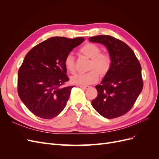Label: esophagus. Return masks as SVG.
I'll list each match as a JSON object with an SVG mask.
<instances>
[{"label": "esophagus", "instance_id": "obj_1", "mask_svg": "<svg viewBox=\"0 0 159 159\" xmlns=\"http://www.w3.org/2000/svg\"><path fill=\"white\" fill-rule=\"evenodd\" d=\"M80 87L81 88H82L83 89H86L89 88V86H84V85H80Z\"/></svg>", "mask_w": 159, "mask_h": 159}]
</instances>
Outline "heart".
<instances>
[{
	"label": "heart",
	"mask_w": 159,
	"mask_h": 159,
	"mask_svg": "<svg viewBox=\"0 0 159 159\" xmlns=\"http://www.w3.org/2000/svg\"><path fill=\"white\" fill-rule=\"evenodd\" d=\"M80 52L90 58L87 73L77 74L71 78V84L85 85L97 82L99 74L102 76L107 75L111 68L112 58L108 53L101 52L100 47L93 43H86L81 47ZM64 66L67 71L73 73L75 71V57L70 53L64 59Z\"/></svg>",
	"instance_id": "1"
}]
</instances>
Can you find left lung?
I'll return each mask as SVG.
<instances>
[{"label": "left lung", "instance_id": "left-lung-1", "mask_svg": "<svg viewBox=\"0 0 159 159\" xmlns=\"http://www.w3.org/2000/svg\"><path fill=\"white\" fill-rule=\"evenodd\" d=\"M107 48L112 66L99 85L91 105L102 116L113 119L125 114L133 106L143 88L141 66L132 49L125 43L108 35L89 38Z\"/></svg>", "mask_w": 159, "mask_h": 159}]
</instances>
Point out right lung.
I'll return each instance as SVG.
<instances>
[{"label": "right lung", "instance_id": "1", "mask_svg": "<svg viewBox=\"0 0 159 159\" xmlns=\"http://www.w3.org/2000/svg\"><path fill=\"white\" fill-rule=\"evenodd\" d=\"M84 41L83 37H52L28 52L18 70V93L33 114L50 119L65 108L74 86H62L69 80L64 59Z\"/></svg>", "mask_w": 159, "mask_h": 159}]
</instances>
